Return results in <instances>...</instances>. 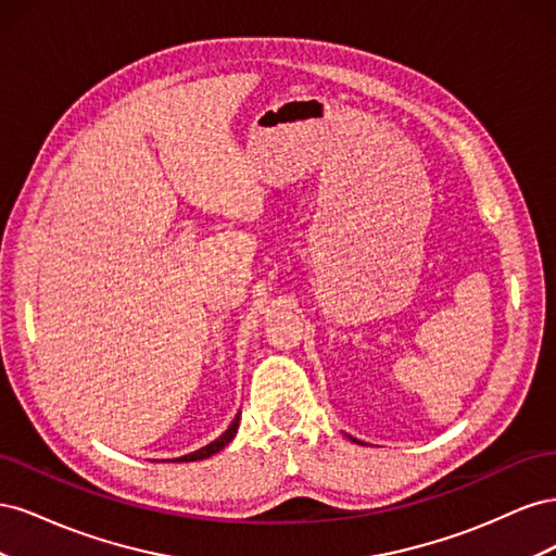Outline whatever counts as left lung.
Masks as SVG:
<instances>
[{"label": "left lung", "instance_id": "left-lung-1", "mask_svg": "<svg viewBox=\"0 0 556 556\" xmlns=\"http://www.w3.org/2000/svg\"><path fill=\"white\" fill-rule=\"evenodd\" d=\"M352 441H355V439H352ZM355 443H357V441H355Z\"/></svg>", "mask_w": 556, "mask_h": 556}]
</instances>
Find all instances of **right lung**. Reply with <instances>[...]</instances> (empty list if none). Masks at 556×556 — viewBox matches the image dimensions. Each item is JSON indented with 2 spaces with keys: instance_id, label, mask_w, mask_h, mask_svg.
<instances>
[{
  "instance_id": "add662e5",
  "label": "right lung",
  "mask_w": 556,
  "mask_h": 556,
  "mask_svg": "<svg viewBox=\"0 0 556 556\" xmlns=\"http://www.w3.org/2000/svg\"><path fill=\"white\" fill-rule=\"evenodd\" d=\"M239 419H241V413H239L237 417H233V422L229 425V429L220 435V439H215V441H213V443H208L206 447L194 450V452L185 454V457H178V459H174V462H199V459H208L211 454H215V452H220L227 443H231L233 435H237V431H239Z\"/></svg>"
}]
</instances>
